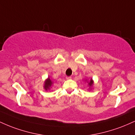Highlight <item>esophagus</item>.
<instances>
[{
	"instance_id": "esophagus-1",
	"label": "esophagus",
	"mask_w": 135,
	"mask_h": 135,
	"mask_svg": "<svg viewBox=\"0 0 135 135\" xmlns=\"http://www.w3.org/2000/svg\"><path fill=\"white\" fill-rule=\"evenodd\" d=\"M66 79L67 80H69V79H72V77L71 76H69V77H66Z\"/></svg>"
}]
</instances>
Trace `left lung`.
<instances>
[{
	"mask_svg": "<svg viewBox=\"0 0 135 135\" xmlns=\"http://www.w3.org/2000/svg\"><path fill=\"white\" fill-rule=\"evenodd\" d=\"M84 80L87 83L88 87L89 88H88V89L91 91V89H93V85H94V81H93V79L91 78L90 79H85Z\"/></svg>",
	"mask_w": 135,
	"mask_h": 135,
	"instance_id": "1",
	"label": "left lung"
}]
</instances>
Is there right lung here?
I'll list each match as a JSON object with an SVG mask.
<instances>
[{
    "instance_id": "right-lung-1",
    "label": "right lung",
    "mask_w": 135,
    "mask_h": 135,
    "mask_svg": "<svg viewBox=\"0 0 135 135\" xmlns=\"http://www.w3.org/2000/svg\"><path fill=\"white\" fill-rule=\"evenodd\" d=\"M53 84L54 80H52L49 77H48L47 79H46L44 81V86H43V87H44V89L46 91H49L51 89H52Z\"/></svg>"
}]
</instances>
